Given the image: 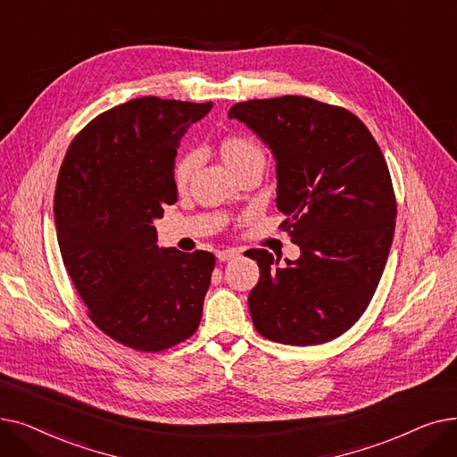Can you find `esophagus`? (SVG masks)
I'll use <instances>...</instances> for the list:
<instances>
[{
	"label": "esophagus",
	"instance_id": "1",
	"mask_svg": "<svg viewBox=\"0 0 457 457\" xmlns=\"http://www.w3.org/2000/svg\"><path fill=\"white\" fill-rule=\"evenodd\" d=\"M237 254H240V251H237V249H223V251L217 253V260H220V262H227V260H232Z\"/></svg>",
	"mask_w": 457,
	"mask_h": 457
}]
</instances>
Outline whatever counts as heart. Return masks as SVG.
Wrapping results in <instances>:
<instances>
[{
    "mask_svg": "<svg viewBox=\"0 0 457 457\" xmlns=\"http://www.w3.org/2000/svg\"><path fill=\"white\" fill-rule=\"evenodd\" d=\"M217 154H220L221 162L230 169L234 177L251 169L262 170L266 165L264 146L260 145L258 139L244 132L225 136L220 145H217ZM197 163L199 158L195 152H184V154L177 158L175 167H172V182H175V187L179 191H184L187 187L195 169H197Z\"/></svg>",
    "mask_w": 457,
    "mask_h": 457,
    "instance_id": "heart-1",
    "label": "heart"
}]
</instances>
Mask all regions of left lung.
Returning a JSON list of instances; mask_svg holds the SVG:
<instances>
[{"instance_id": "1", "label": "left lung", "mask_w": 457, "mask_h": 457, "mask_svg": "<svg viewBox=\"0 0 457 457\" xmlns=\"http://www.w3.org/2000/svg\"><path fill=\"white\" fill-rule=\"evenodd\" d=\"M277 160V208L301 256L278 264L266 249L249 294L254 329L290 345L325 344L355 325L383 275L396 227V195L383 152L345 107L307 96L234 104Z\"/></svg>"}]
</instances>
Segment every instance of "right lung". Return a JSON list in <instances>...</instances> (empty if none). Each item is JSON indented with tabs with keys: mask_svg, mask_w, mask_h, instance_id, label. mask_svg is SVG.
<instances>
[{
	"mask_svg": "<svg viewBox=\"0 0 457 457\" xmlns=\"http://www.w3.org/2000/svg\"><path fill=\"white\" fill-rule=\"evenodd\" d=\"M210 107L158 96L112 107L74 137L59 169L64 270L96 328L136 352L169 350L201 323L215 256L158 249L152 223L177 203V146Z\"/></svg>",
	"mask_w": 457,
	"mask_h": 457,
	"instance_id": "1",
	"label": "right lung"
}]
</instances>
